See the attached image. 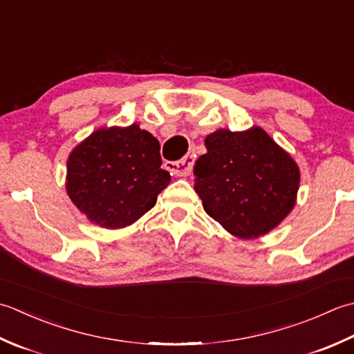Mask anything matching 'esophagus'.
Segmentation results:
<instances>
[{"label": "esophagus", "instance_id": "obj_1", "mask_svg": "<svg viewBox=\"0 0 354 354\" xmlns=\"http://www.w3.org/2000/svg\"><path fill=\"white\" fill-rule=\"evenodd\" d=\"M194 167V154H186L177 162H167V169L177 177H187Z\"/></svg>", "mask_w": 354, "mask_h": 354}]
</instances>
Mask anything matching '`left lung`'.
<instances>
[{
	"label": "left lung",
	"mask_w": 354,
	"mask_h": 354,
	"mask_svg": "<svg viewBox=\"0 0 354 354\" xmlns=\"http://www.w3.org/2000/svg\"><path fill=\"white\" fill-rule=\"evenodd\" d=\"M194 167V189L209 217L243 240L270 232L297 203L299 168L263 128L217 129Z\"/></svg>",
	"instance_id": "1"
}]
</instances>
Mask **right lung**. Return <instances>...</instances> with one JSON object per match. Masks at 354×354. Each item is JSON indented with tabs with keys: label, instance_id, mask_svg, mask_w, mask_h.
<instances>
[{
	"label": "right lung",
	"instance_id": "add662e5",
	"mask_svg": "<svg viewBox=\"0 0 354 354\" xmlns=\"http://www.w3.org/2000/svg\"><path fill=\"white\" fill-rule=\"evenodd\" d=\"M160 165V143L137 124L100 128L70 153L66 189L91 223L127 227L169 185V172Z\"/></svg>",
	"mask_w": 354,
	"mask_h": 354
}]
</instances>
